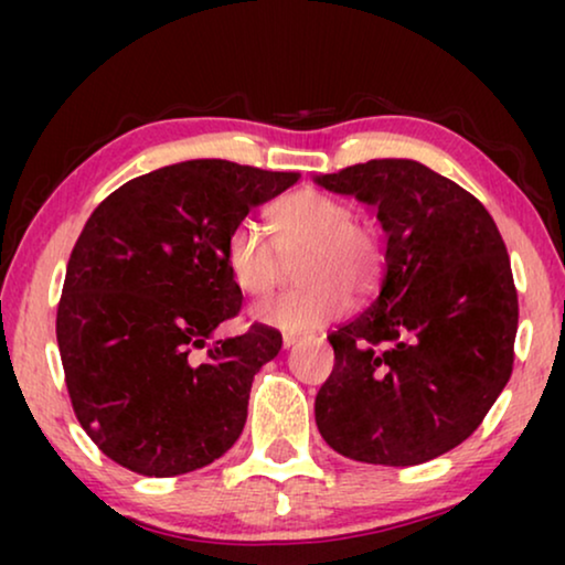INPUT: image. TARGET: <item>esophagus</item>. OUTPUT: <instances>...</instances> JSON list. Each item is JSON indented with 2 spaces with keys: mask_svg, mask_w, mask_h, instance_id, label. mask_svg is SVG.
<instances>
[{
  "mask_svg": "<svg viewBox=\"0 0 565 565\" xmlns=\"http://www.w3.org/2000/svg\"><path fill=\"white\" fill-rule=\"evenodd\" d=\"M300 342V337L296 334H282V347L285 350H290V347H296Z\"/></svg>",
  "mask_w": 565,
  "mask_h": 565,
  "instance_id": "1",
  "label": "esophagus"
}]
</instances>
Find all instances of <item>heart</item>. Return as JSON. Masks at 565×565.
Returning a JSON list of instances; mask_svg holds the SVG:
<instances>
[{
  "label": "heart",
  "instance_id": "b5f03b06",
  "mask_svg": "<svg viewBox=\"0 0 565 565\" xmlns=\"http://www.w3.org/2000/svg\"><path fill=\"white\" fill-rule=\"evenodd\" d=\"M275 241L254 221H242L228 234L226 265L234 282L249 296H265L282 275L285 259L298 262L303 288L254 306L252 316L267 327L300 334L344 313L347 292L367 296L381 273V249L373 228L354 221L342 198L321 190H298L282 198L269 213Z\"/></svg>",
  "mask_w": 565,
  "mask_h": 565
}]
</instances>
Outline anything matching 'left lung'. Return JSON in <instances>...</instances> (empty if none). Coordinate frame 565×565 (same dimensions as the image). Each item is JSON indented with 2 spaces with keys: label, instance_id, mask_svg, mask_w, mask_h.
I'll return each instance as SVG.
<instances>
[{
  "label": "left lung",
  "instance_id": "obj_1",
  "mask_svg": "<svg viewBox=\"0 0 565 565\" xmlns=\"http://www.w3.org/2000/svg\"><path fill=\"white\" fill-rule=\"evenodd\" d=\"M313 180L375 207L388 236L377 298L329 334L321 437L373 466L439 458L473 435L512 375L520 308L497 223L414 159H370Z\"/></svg>",
  "mask_w": 565,
  "mask_h": 565
}]
</instances>
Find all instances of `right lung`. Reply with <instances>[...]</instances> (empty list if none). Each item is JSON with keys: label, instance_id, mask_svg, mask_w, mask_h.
Wrapping results in <instances>:
<instances>
[{"label": "right lung", "instance_id": "obj_1", "mask_svg": "<svg viewBox=\"0 0 565 565\" xmlns=\"http://www.w3.org/2000/svg\"><path fill=\"white\" fill-rule=\"evenodd\" d=\"M298 177L180 161L126 182L89 215L66 267L56 339L76 419L118 466L182 476L242 435L254 375L282 337L254 323L211 342L242 308L226 242Z\"/></svg>", "mask_w": 565, "mask_h": 565}]
</instances>
